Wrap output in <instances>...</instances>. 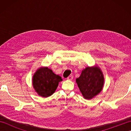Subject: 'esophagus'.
Here are the masks:
<instances>
[{"label": "esophagus", "instance_id": "34e87169", "mask_svg": "<svg viewBox=\"0 0 131 131\" xmlns=\"http://www.w3.org/2000/svg\"><path fill=\"white\" fill-rule=\"evenodd\" d=\"M67 79H68V80H71L72 79H73V75H69V76L67 78Z\"/></svg>", "mask_w": 131, "mask_h": 131}]
</instances>
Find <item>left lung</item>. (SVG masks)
Here are the masks:
<instances>
[{
	"mask_svg": "<svg viewBox=\"0 0 131 131\" xmlns=\"http://www.w3.org/2000/svg\"><path fill=\"white\" fill-rule=\"evenodd\" d=\"M76 82L83 97L90 100L101 91L104 79L98 67H87L82 71Z\"/></svg>",
	"mask_w": 131,
	"mask_h": 131,
	"instance_id": "obj_1",
	"label": "left lung"
}]
</instances>
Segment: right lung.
<instances>
[{
	"label": "right lung",
	"mask_w": 131,
	"mask_h": 131,
	"mask_svg": "<svg viewBox=\"0 0 131 131\" xmlns=\"http://www.w3.org/2000/svg\"><path fill=\"white\" fill-rule=\"evenodd\" d=\"M61 77L53 73L48 68H41L33 76V87L39 95L47 97L53 93L58 83L62 81Z\"/></svg>",
	"instance_id": "right-lung-1"
}]
</instances>
